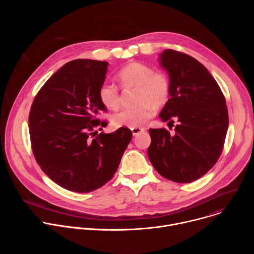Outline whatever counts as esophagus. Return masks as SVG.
Instances as JSON below:
<instances>
[{
    "label": "esophagus",
    "mask_w": 254,
    "mask_h": 254,
    "mask_svg": "<svg viewBox=\"0 0 254 254\" xmlns=\"http://www.w3.org/2000/svg\"><path fill=\"white\" fill-rule=\"evenodd\" d=\"M130 130H131V132H132L133 135H137L138 133L142 132V131L144 130V128H141V127H131Z\"/></svg>",
    "instance_id": "obj_1"
}]
</instances>
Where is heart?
Segmentation results:
<instances>
[{
  "instance_id": "b5f03b06",
  "label": "heart",
  "mask_w": 254,
  "mask_h": 254,
  "mask_svg": "<svg viewBox=\"0 0 254 254\" xmlns=\"http://www.w3.org/2000/svg\"><path fill=\"white\" fill-rule=\"evenodd\" d=\"M123 87H136L132 106L126 107L112 116L116 127H138L151 120L156 108L165 106L171 97V81L163 71H155L150 65L130 62L118 72ZM100 102L110 110H117L121 103L120 89L112 82H103L98 89Z\"/></svg>"
}]
</instances>
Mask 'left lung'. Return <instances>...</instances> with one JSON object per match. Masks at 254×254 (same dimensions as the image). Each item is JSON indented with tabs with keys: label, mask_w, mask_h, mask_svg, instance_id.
<instances>
[{
	"label": "left lung",
	"mask_w": 254,
	"mask_h": 254,
	"mask_svg": "<svg viewBox=\"0 0 254 254\" xmlns=\"http://www.w3.org/2000/svg\"><path fill=\"white\" fill-rule=\"evenodd\" d=\"M160 64L172 86L160 118L178 125L173 135L166 128L149 129L148 156L162 177L191 183L210 171L222 153L229 124L226 100L208 69L192 56L167 49Z\"/></svg>",
	"instance_id": "obj_1"
}]
</instances>
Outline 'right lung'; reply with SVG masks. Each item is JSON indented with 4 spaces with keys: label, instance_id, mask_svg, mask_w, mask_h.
Listing matches in <instances>:
<instances>
[{
    "label": "right lung",
    "instance_id": "right-lung-1",
    "mask_svg": "<svg viewBox=\"0 0 254 254\" xmlns=\"http://www.w3.org/2000/svg\"><path fill=\"white\" fill-rule=\"evenodd\" d=\"M108 63L75 59L64 64L36 94L29 114L32 152L42 171L60 187L92 192L116 174L132 133L120 127L98 133L106 122L98 89Z\"/></svg>",
    "mask_w": 254,
    "mask_h": 254
}]
</instances>
